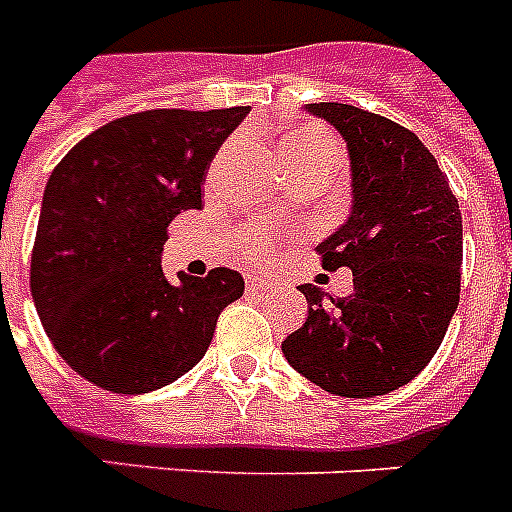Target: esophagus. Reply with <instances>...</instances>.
Returning a JSON list of instances; mask_svg holds the SVG:
<instances>
[{
  "mask_svg": "<svg viewBox=\"0 0 512 512\" xmlns=\"http://www.w3.org/2000/svg\"><path fill=\"white\" fill-rule=\"evenodd\" d=\"M273 281H268V278H247V292L249 294H265V292H273Z\"/></svg>",
  "mask_w": 512,
  "mask_h": 512,
  "instance_id": "34e87169",
  "label": "esophagus"
}]
</instances>
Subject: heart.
<instances>
[{"label": "heart", "mask_w": 512, "mask_h": 512, "mask_svg": "<svg viewBox=\"0 0 512 512\" xmlns=\"http://www.w3.org/2000/svg\"><path fill=\"white\" fill-rule=\"evenodd\" d=\"M281 152H284L286 168L297 173V170H334L336 162H339V144L331 134H328L323 126H315V123H305V126H297L292 134L286 136L284 144H281ZM242 255L244 257H260L263 255V244L255 236H247L242 242Z\"/></svg>", "instance_id": "1"}]
</instances>
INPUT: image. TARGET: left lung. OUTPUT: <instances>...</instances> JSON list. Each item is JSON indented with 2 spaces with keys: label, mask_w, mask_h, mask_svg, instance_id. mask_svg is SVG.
<instances>
[{
  "label": "left lung",
  "mask_w": 512,
  "mask_h": 512,
  "mask_svg": "<svg viewBox=\"0 0 512 512\" xmlns=\"http://www.w3.org/2000/svg\"><path fill=\"white\" fill-rule=\"evenodd\" d=\"M347 139L352 215L321 247L326 270L350 268V297L302 284L307 321L281 350L339 397H378L431 363L460 302L463 218L436 157L410 128L339 102L307 105Z\"/></svg>",
  "instance_id": "8db88e82"
}]
</instances>
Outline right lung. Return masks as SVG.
<instances>
[{
	"mask_svg": "<svg viewBox=\"0 0 512 512\" xmlns=\"http://www.w3.org/2000/svg\"><path fill=\"white\" fill-rule=\"evenodd\" d=\"M249 107L144 110L110 120L57 162L31 255V294L57 355L91 384L144 394L205 357L231 268L162 276L170 220L202 207L220 144Z\"/></svg>",
	"mask_w": 512,
	"mask_h": 512,
	"instance_id": "add662e5",
	"label": "right lung"
}]
</instances>
